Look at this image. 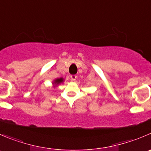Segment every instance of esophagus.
<instances>
[{
  "mask_svg": "<svg viewBox=\"0 0 151 151\" xmlns=\"http://www.w3.org/2000/svg\"><path fill=\"white\" fill-rule=\"evenodd\" d=\"M71 80H72V81H74V80L77 79V76H76V75H71Z\"/></svg>",
  "mask_w": 151,
  "mask_h": 151,
  "instance_id": "obj_1",
  "label": "esophagus"
}]
</instances>
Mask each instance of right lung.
Masks as SVG:
<instances>
[{"label": "right lung", "mask_w": 151, "mask_h": 151, "mask_svg": "<svg viewBox=\"0 0 151 151\" xmlns=\"http://www.w3.org/2000/svg\"><path fill=\"white\" fill-rule=\"evenodd\" d=\"M63 82H64V79L63 78V77L56 79V80H55L53 82H52V84H53V87L54 88L58 87V85L61 84V83H63Z\"/></svg>", "instance_id": "obj_1"}]
</instances>
